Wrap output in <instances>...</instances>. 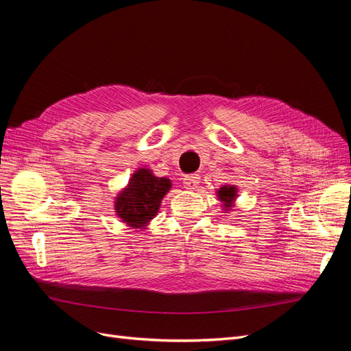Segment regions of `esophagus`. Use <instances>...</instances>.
Instances as JSON below:
<instances>
[{
	"instance_id": "1",
	"label": "esophagus",
	"mask_w": 351,
	"mask_h": 351,
	"mask_svg": "<svg viewBox=\"0 0 351 351\" xmlns=\"http://www.w3.org/2000/svg\"><path fill=\"white\" fill-rule=\"evenodd\" d=\"M199 182H200L199 174H189V176H186V177L183 178L184 187H186V189H190V190L196 189L197 184H199Z\"/></svg>"
}]
</instances>
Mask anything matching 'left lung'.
<instances>
[{
  "instance_id": "obj_1",
  "label": "left lung",
  "mask_w": 351,
  "mask_h": 351,
  "mask_svg": "<svg viewBox=\"0 0 351 351\" xmlns=\"http://www.w3.org/2000/svg\"><path fill=\"white\" fill-rule=\"evenodd\" d=\"M237 196V189L234 186H224L218 190V197L221 202H224V208L228 210L232 206V202H234Z\"/></svg>"
}]
</instances>
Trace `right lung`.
<instances>
[{
	"label": "right lung",
	"mask_w": 351,
	"mask_h": 351,
	"mask_svg": "<svg viewBox=\"0 0 351 351\" xmlns=\"http://www.w3.org/2000/svg\"><path fill=\"white\" fill-rule=\"evenodd\" d=\"M171 187L164 177H155L151 169L141 168L115 199V212L127 226L143 228L159 209L161 200Z\"/></svg>",
	"instance_id": "right-lung-1"
}]
</instances>
